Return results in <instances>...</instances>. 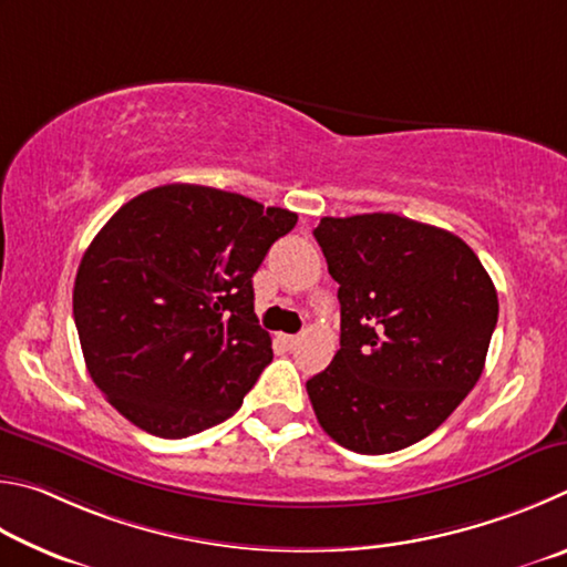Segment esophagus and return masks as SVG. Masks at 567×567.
I'll list each match as a JSON object with an SVG mask.
<instances>
[{"label":"esophagus","mask_w":567,"mask_h":567,"mask_svg":"<svg viewBox=\"0 0 567 567\" xmlns=\"http://www.w3.org/2000/svg\"><path fill=\"white\" fill-rule=\"evenodd\" d=\"M284 343L286 349H296V346L301 343V336H284Z\"/></svg>","instance_id":"obj_1"}]
</instances>
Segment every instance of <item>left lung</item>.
<instances>
[{
    "label": "left lung",
    "instance_id": "left-lung-1",
    "mask_svg": "<svg viewBox=\"0 0 567 567\" xmlns=\"http://www.w3.org/2000/svg\"><path fill=\"white\" fill-rule=\"evenodd\" d=\"M313 236L341 303V349L306 381L316 419L355 453L409 449L481 379L491 276L463 238L399 214L323 216Z\"/></svg>",
    "mask_w": 567,
    "mask_h": 567
}]
</instances>
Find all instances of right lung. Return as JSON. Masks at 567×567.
I'll return each mask as SVG.
<instances>
[{"instance_id": "right-lung-1", "label": "right lung", "mask_w": 567, "mask_h": 567, "mask_svg": "<svg viewBox=\"0 0 567 567\" xmlns=\"http://www.w3.org/2000/svg\"><path fill=\"white\" fill-rule=\"evenodd\" d=\"M299 221L198 184L134 196L79 264L74 321L106 401L158 439L226 421L274 359L251 278Z\"/></svg>"}]
</instances>
